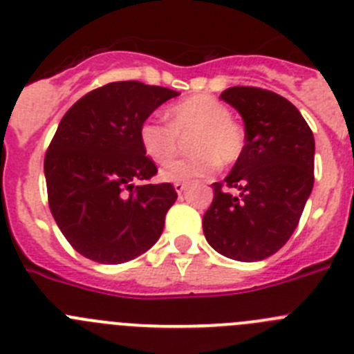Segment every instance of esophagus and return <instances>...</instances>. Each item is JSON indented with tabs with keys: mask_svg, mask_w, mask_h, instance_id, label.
Here are the masks:
<instances>
[{
	"mask_svg": "<svg viewBox=\"0 0 354 354\" xmlns=\"http://www.w3.org/2000/svg\"><path fill=\"white\" fill-rule=\"evenodd\" d=\"M174 190H176L178 194H183L185 190H187V185H185V183H174Z\"/></svg>",
	"mask_w": 354,
	"mask_h": 354,
	"instance_id": "obj_1",
	"label": "esophagus"
}]
</instances>
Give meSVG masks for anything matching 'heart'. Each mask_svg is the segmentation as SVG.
Listing matches in <instances>:
<instances>
[{"instance_id": "1", "label": "heart", "mask_w": 354, "mask_h": 354, "mask_svg": "<svg viewBox=\"0 0 354 354\" xmlns=\"http://www.w3.org/2000/svg\"><path fill=\"white\" fill-rule=\"evenodd\" d=\"M230 110L220 99L207 94L187 97L167 108V125L147 118L138 138L145 155L155 164H167L180 150V138H188L192 157L176 160L160 171L164 181L190 183L213 176L222 162L236 164L246 147V134L230 118Z\"/></svg>"}]
</instances>
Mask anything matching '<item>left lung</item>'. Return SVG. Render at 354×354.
<instances>
[{
	"label": "left lung",
	"instance_id": "left-lung-1",
	"mask_svg": "<svg viewBox=\"0 0 354 354\" xmlns=\"http://www.w3.org/2000/svg\"><path fill=\"white\" fill-rule=\"evenodd\" d=\"M220 97L244 122L246 147L204 213L206 241L220 255L259 262L292 237L315 185V136L300 111L276 92L230 87Z\"/></svg>",
	"mask_w": 354,
	"mask_h": 354
}]
</instances>
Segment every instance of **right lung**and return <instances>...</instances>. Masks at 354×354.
Masks as SVG:
<instances>
[{"mask_svg":"<svg viewBox=\"0 0 354 354\" xmlns=\"http://www.w3.org/2000/svg\"><path fill=\"white\" fill-rule=\"evenodd\" d=\"M180 92L113 82L78 99L45 155L48 206L68 243L99 263H124L150 250L178 194L140 145V125Z\"/></svg>","mask_w":354,"mask_h":354,"instance_id":"add662e5","label":"right lung"}]
</instances>
